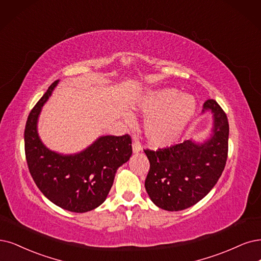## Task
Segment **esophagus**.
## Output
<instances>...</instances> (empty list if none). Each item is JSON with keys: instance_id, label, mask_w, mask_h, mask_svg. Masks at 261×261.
<instances>
[{"instance_id": "34e87169", "label": "esophagus", "mask_w": 261, "mask_h": 261, "mask_svg": "<svg viewBox=\"0 0 261 261\" xmlns=\"http://www.w3.org/2000/svg\"><path fill=\"white\" fill-rule=\"evenodd\" d=\"M132 150L134 153H138L142 150V145L139 141H133L132 143Z\"/></svg>"}]
</instances>
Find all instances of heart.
Listing matches in <instances>:
<instances>
[{
	"mask_svg": "<svg viewBox=\"0 0 261 261\" xmlns=\"http://www.w3.org/2000/svg\"><path fill=\"white\" fill-rule=\"evenodd\" d=\"M134 108L148 116L145 121V134L151 145L165 147L172 145L180 137L194 117L197 103L194 96L178 94L176 89L163 88L141 95ZM124 121L132 125L131 113L124 114Z\"/></svg>",
	"mask_w": 261,
	"mask_h": 261,
	"instance_id": "heart-1",
	"label": "heart"
}]
</instances>
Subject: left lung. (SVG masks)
<instances>
[{"mask_svg":"<svg viewBox=\"0 0 261 261\" xmlns=\"http://www.w3.org/2000/svg\"><path fill=\"white\" fill-rule=\"evenodd\" d=\"M213 114L212 136L203 143L191 140L158 150H144L150 168L145 188L158 207L176 212L203 199L223 173L228 157L229 123L226 113L211 99L202 113Z\"/></svg>","mask_w":261,"mask_h":261,"instance_id":"left-lung-1","label":"left lung"}]
</instances>
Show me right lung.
Here are the masks:
<instances>
[{
  "label": "right lung",
  "mask_w": 261,
  "mask_h": 261,
  "mask_svg": "<svg viewBox=\"0 0 261 261\" xmlns=\"http://www.w3.org/2000/svg\"><path fill=\"white\" fill-rule=\"evenodd\" d=\"M58 83L49 86L29 114L24 129L25 159L36 186L48 200L66 211L85 213L105 201L116 171L132 155V142L128 134L100 137L74 155L47 148L38 137L37 120Z\"/></svg>",
  "instance_id": "obj_1"
}]
</instances>
